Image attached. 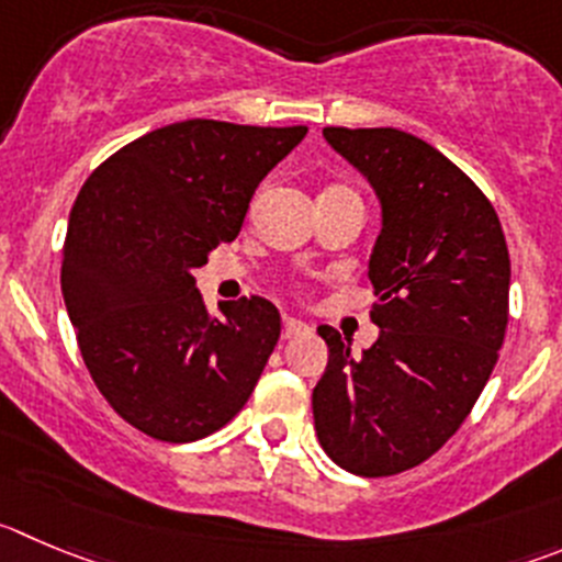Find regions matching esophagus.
<instances>
[{
    "instance_id": "34e87169",
    "label": "esophagus",
    "mask_w": 562,
    "mask_h": 562,
    "mask_svg": "<svg viewBox=\"0 0 562 562\" xmlns=\"http://www.w3.org/2000/svg\"><path fill=\"white\" fill-rule=\"evenodd\" d=\"M306 330H308L306 323H301V319H295V317H284V339L301 336V334H306Z\"/></svg>"
}]
</instances>
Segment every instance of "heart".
Instances as JSON below:
<instances>
[{
  "instance_id": "obj_1",
  "label": "heart",
  "mask_w": 562,
  "mask_h": 562,
  "mask_svg": "<svg viewBox=\"0 0 562 562\" xmlns=\"http://www.w3.org/2000/svg\"><path fill=\"white\" fill-rule=\"evenodd\" d=\"M328 190H347V187H341V184H330ZM328 190H325V192H328Z\"/></svg>"
}]
</instances>
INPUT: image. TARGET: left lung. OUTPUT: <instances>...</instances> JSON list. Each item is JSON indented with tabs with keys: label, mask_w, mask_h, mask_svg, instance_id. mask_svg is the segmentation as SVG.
<instances>
[{
	"label": "left lung",
	"mask_w": 562,
	"mask_h": 562,
	"mask_svg": "<svg viewBox=\"0 0 562 562\" xmlns=\"http://www.w3.org/2000/svg\"><path fill=\"white\" fill-rule=\"evenodd\" d=\"M375 187L383 232L370 259L375 345L339 330L314 386V430L336 467L389 477L436 456L472 414L505 341L510 256L485 192L430 143L400 130L325 126Z\"/></svg>",
	"instance_id": "obj_1"
}]
</instances>
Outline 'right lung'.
Masks as SVG:
<instances>
[{"instance_id":"add662e5","label":"right lung","mask_w":562,"mask_h":562,"mask_svg":"<svg viewBox=\"0 0 562 562\" xmlns=\"http://www.w3.org/2000/svg\"><path fill=\"white\" fill-rule=\"evenodd\" d=\"M306 132L181 121L112 154L79 190L63 297L95 389L146 436L198 441L254 394L281 314L250 295L217 319L192 272L237 237L259 181Z\"/></svg>"}]
</instances>
